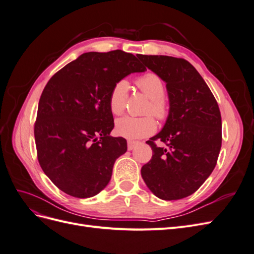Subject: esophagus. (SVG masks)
<instances>
[{"label":"esophagus","mask_w":254,"mask_h":254,"mask_svg":"<svg viewBox=\"0 0 254 254\" xmlns=\"http://www.w3.org/2000/svg\"><path fill=\"white\" fill-rule=\"evenodd\" d=\"M137 144H139V142H137V141H128V142H127L128 150H132Z\"/></svg>","instance_id":"obj_1"}]
</instances>
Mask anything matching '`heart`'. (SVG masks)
<instances>
[{
  "label": "heart",
  "instance_id": "1",
  "mask_svg": "<svg viewBox=\"0 0 254 254\" xmlns=\"http://www.w3.org/2000/svg\"><path fill=\"white\" fill-rule=\"evenodd\" d=\"M136 86L150 101L146 106L145 114H152L159 121H165L170 114V108L164 99L165 84L159 75L146 73L136 79ZM128 82L124 79L118 81L109 95V108L113 115L124 113L128 98ZM157 130V123L151 115L143 118L124 117L115 124V131L127 139H141L148 136Z\"/></svg>",
  "mask_w": 254,
  "mask_h": 254
}]
</instances>
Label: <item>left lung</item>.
I'll use <instances>...</instances> for the list:
<instances>
[{
	"label": "left lung",
	"instance_id": "obj_1",
	"mask_svg": "<svg viewBox=\"0 0 254 254\" xmlns=\"http://www.w3.org/2000/svg\"><path fill=\"white\" fill-rule=\"evenodd\" d=\"M142 63L166 82L170 114L147 143L152 157L141 170L146 186L163 200L188 197L216 166L221 147V115L210 88L188 60L141 55ZM156 140L165 143L159 148Z\"/></svg>",
	"mask_w": 254,
	"mask_h": 254
}]
</instances>
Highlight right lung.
Segmentation results:
<instances>
[{
    "mask_svg": "<svg viewBox=\"0 0 254 254\" xmlns=\"http://www.w3.org/2000/svg\"><path fill=\"white\" fill-rule=\"evenodd\" d=\"M146 68L115 50L84 53L49 80L35 122L37 157L44 174L65 194L89 198L106 188L115 160L127 150L114 127L109 95L125 76Z\"/></svg>",
    "mask_w": 254,
    "mask_h": 254,
    "instance_id": "right-lung-1",
    "label": "right lung"
}]
</instances>
